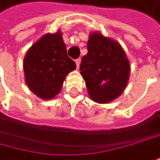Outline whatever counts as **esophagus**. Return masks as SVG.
<instances>
[{"label": "esophagus", "instance_id": "34e87169", "mask_svg": "<svg viewBox=\"0 0 160 160\" xmlns=\"http://www.w3.org/2000/svg\"><path fill=\"white\" fill-rule=\"evenodd\" d=\"M80 63H81V59L78 58V59L76 60V68H79V66H80Z\"/></svg>", "mask_w": 160, "mask_h": 160}]
</instances>
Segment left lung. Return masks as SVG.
<instances>
[{
    "instance_id": "left-lung-1",
    "label": "left lung",
    "mask_w": 160,
    "mask_h": 160,
    "mask_svg": "<svg viewBox=\"0 0 160 160\" xmlns=\"http://www.w3.org/2000/svg\"><path fill=\"white\" fill-rule=\"evenodd\" d=\"M87 49L80 65V74L89 97L97 103L112 102L127 86L130 61L119 42L97 31L89 34Z\"/></svg>"
}]
</instances>
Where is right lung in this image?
I'll return each mask as SVG.
<instances>
[{
	"label": "right lung",
	"instance_id": "1",
	"mask_svg": "<svg viewBox=\"0 0 160 160\" xmlns=\"http://www.w3.org/2000/svg\"><path fill=\"white\" fill-rule=\"evenodd\" d=\"M62 35L59 29L43 35L28 48L23 60L26 84L43 100L58 94L67 76L76 68L68 56Z\"/></svg>",
	"mask_w": 160,
	"mask_h": 160
}]
</instances>
